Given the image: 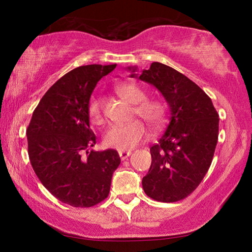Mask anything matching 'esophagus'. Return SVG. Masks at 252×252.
<instances>
[{
	"mask_svg": "<svg viewBox=\"0 0 252 252\" xmlns=\"http://www.w3.org/2000/svg\"><path fill=\"white\" fill-rule=\"evenodd\" d=\"M130 154H132V153H130V151H119V157H120V159H122V160L126 159L127 157H129Z\"/></svg>",
	"mask_w": 252,
	"mask_h": 252,
	"instance_id": "1",
	"label": "esophagus"
}]
</instances>
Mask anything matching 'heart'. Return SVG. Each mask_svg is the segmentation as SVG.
I'll return each mask as SVG.
<instances>
[{"label":"heart","mask_w":252,"mask_h":252,"mask_svg":"<svg viewBox=\"0 0 252 252\" xmlns=\"http://www.w3.org/2000/svg\"><path fill=\"white\" fill-rule=\"evenodd\" d=\"M116 91L126 101L135 104L134 116H140L155 128L163 125L167 112L166 104L163 101L157 98H147L144 89L132 82L118 85ZM87 112L93 125H101L104 122L102 102L97 96H92L89 99ZM147 137V126L141 120H134L127 125H113L110 127L104 134L103 142L108 148L127 151L134 149Z\"/></svg>","instance_id":"heart-1"}]
</instances>
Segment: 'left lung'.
<instances>
[{"mask_svg": "<svg viewBox=\"0 0 252 252\" xmlns=\"http://www.w3.org/2000/svg\"><path fill=\"white\" fill-rule=\"evenodd\" d=\"M128 70L136 77L135 66ZM139 79L155 86L170 106L166 130L150 148L143 190L158 202L181 201L209 171L218 142L219 115L202 88L167 65L154 62Z\"/></svg>", "mask_w": 252, "mask_h": 252, "instance_id": "1", "label": "left lung"}]
</instances>
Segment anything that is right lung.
Here are the masks:
<instances>
[{
	"mask_svg": "<svg viewBox=\"0 0 252 252\" xmlns=\"http://www.w3.org/2000/svg\"><path fill=\"white\" fill-rule=\"evenodd\" d=\"M117 65H84L51 86L34 110L27 127L29 157L47 190L74 208H91L108 197L117 150L94 151L88 102L96 84Z\"/></svg>",
	"mask_w": 252,
	"mask_h": 252,
	"instance_id": "obj_1",
	"label": "right lung"
}]
</instances>
